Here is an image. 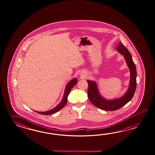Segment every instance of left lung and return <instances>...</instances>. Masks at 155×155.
<instances>
[{
	"label": "left lung",
	"instance_id": "1",
	"mask_svg": "<svg viewBox=\"0 0 155 155\" xmlns=\"http://www.w3.org/2000/svg\"><path fill=\"white\" fill-rule=\"evenodd\" d=\"M116 48L119 53L123 55L130 72L129 87L126 93L121 98L107 100L100 94L95 82L90 80L87 81L88 83L89 99L94 106L104 110H116L123 107L131 100L136 90L137 72L136 66L133 61L131 54L121 42Z\"/></svg>",
	"mask_w": 155,
	"mask_h": 155
}]
</instances>
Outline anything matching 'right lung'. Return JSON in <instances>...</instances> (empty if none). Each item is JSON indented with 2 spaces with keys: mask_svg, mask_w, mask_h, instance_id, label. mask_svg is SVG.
Segmentation results:
<instances>
[{
  "mask_svg": "<svg viewBox=\"0 0 155 155\" xmlns=\"http://www.w3.org/2000/svg\"><path fill=\"white\" fill-rule=\"evenodd\" d=\"M77 83V79L76 78L74 79H72L67 84L64 95H63V99L62 101H61L60 103L56 106V107H54V109H51L50 110L47 111H44V112H40V111H35V112L38 113V114H42V115H51V114H54L57 111L60 110L62 109L66 104L67 102V97L68 95L69 94L70 92H71V90L72 89L73 87L76 85V83Z\"/></svg>",
  "mask_w": 155,
  "mask_h": 155,
  "instance_id": "1",
  "label": "right lung"
}]
</instances>
